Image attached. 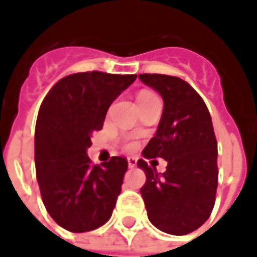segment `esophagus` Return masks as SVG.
Returning <instances> with one entry per match:
<instances>
[{
    "label": "esophagus",
    "mask_w": 257,
    "mask_h": 257,
    "mask_svg": "<svg viewBox=\"0 0 257 257\" xmlns=\"http://www.w3.org/2000/svg\"><path fill=\"white\" fill-rule=\"evenodd\" d=\"M138 165V159L136 158H128V166L131 169H134Z\"/></svg>",
    "instance_id": "esophagus-1"
}]
</instances>
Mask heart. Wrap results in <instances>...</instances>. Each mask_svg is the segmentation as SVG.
<instances>
[{"mask_svg": "<svg viewBox=\"0 0 257 257\" xmlns=\"http://www.w3.org/2000/svg\"><path fill=\"white\" fill-rule=\"evenodd\" d=\"M148 95H153V94H152V92H141V95H139V98H141V97H148Z\"/></svg>", "mask_w": 257, "mask_h": 257, "instance_id": "obj_1", "label": "heart"}]
</instances>
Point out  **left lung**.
I'll return each instance as SVG.
<instances>
[{
  "instance_id": "obj_1",
  "label": "left lung",
  "mask_w": 257,
  "mask_h": 257,
  "mask_svg": "<svg viewBox=\"0 0 257 257\" xmlns=\"http://www.w3.org/2000/svg\"><path fill=\"white\" fill-rule=\"evenodd\" d=\"M163 98L156 135L142 155L167 162L165 173L139 159L146 174L141 194L148 218L170 235H187L211 215L218 186V148L205 102L187 81L165 74H139ZM153 162V160H152Z\"/></svg>"
}]
</instances>
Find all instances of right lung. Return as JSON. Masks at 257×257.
<instances>
[{
    "label": "right lung",
    "mask_w": 257,
    "mask_h": 257,
    "mask_svg": "<svg viewBox=\"0 0 257 257\" xmlns=\"http://www.w3.org/2000/svg\"><path fill=\"white\" fill-rule=\"evenodd\" d=\"M135 80L136 74L76 73L59 80L42 102L35 128L36 179L49 215L67 231L97 229L112 215L128 162L114 156L92 165L87 149L109 105Z\"/></svg>",
    "instance_id": "1"
}]
</instances>
